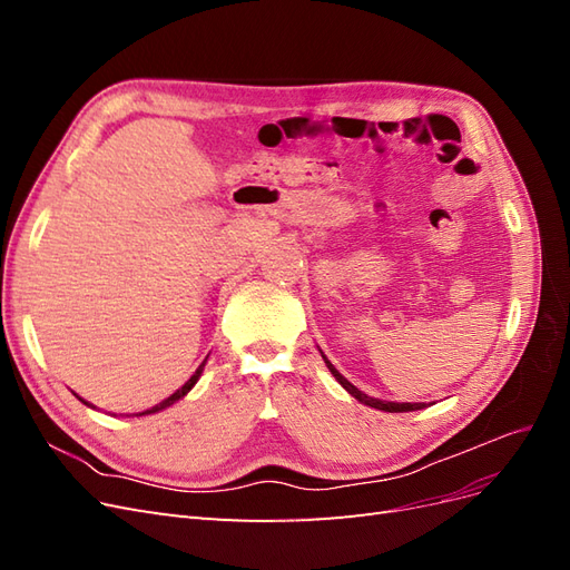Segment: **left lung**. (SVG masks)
Returning <instances> with one entry per match:
<instances>
[{
  "instance_id": "left-lung-1",
  "label": "left lung",
  "mask_w": 570,
  "mask_h": 570,
  "mask_svg": "<svg viewBox=\"0 0 570 570\" xmlns=\"http://www.w3.org/2000/svg\"><path fill=\"white\" fill-rule=\"evenodd\" d=\"M323 358H325V356H323ZM325 364H327V368H331V373L335 375V381H337L344 390H347V392L354 396V400L364 402L366 406L381 409V411H390V413H402V411H416V409H423V404H396V402H381V400H373V396H368V394H364L361 390H356V387L347 381V377H344V375H342V373L331 364V361L325 358Z\"/></svg>"
}]
</instances>
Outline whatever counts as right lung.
Masks as SVG:
<instances>
[{"label":"right lung","mask_w":570,"mask_h":570,"mask_svg":"<svg viewBox=\"0 0 570 570\" xmlns=\"http://www.w3.org/2000/svg\"><path fill=\"white\" fill-rule=\"evenodd\" d=\"M202 368H204V364H202V366H199V368L195 371V375H193V377H189V381H187V383H185V385H183L180 390H176L174 394H170V396H168V400L159 402L157 406H151V409H147V411H142V413H154V411H161V409H166V406H170V404H176V402L180 400V396H185V394H187L189 390H193V387H195V383L199 381V375H202ZM78 400H80V396H78ZM80 402H82V400H80ZM82 404H88V402H82ZM88 406H90V404H88ZM142 413H140V416H142Z\"/></svg>","instance_id":"add662e5"}]
</instances>
